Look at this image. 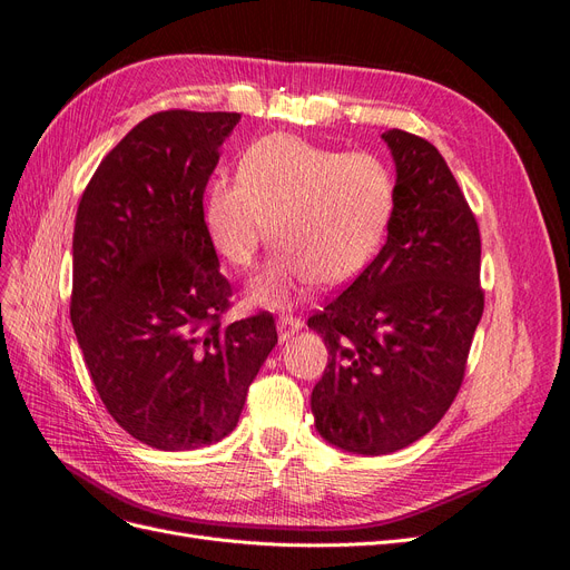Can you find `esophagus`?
Returning <instances> with one entry per match:
<instances>
[{
    "label": "esophagus",
    "instance_id": "esophagus-1",
    "mask_svg": "<svg viewBox=\"0 0 570 570\" xmlns=\"http://www.w3.org/2000/svg\"><path fill=\"white\" fill-rule=\"evenodd\" d=\"M303 326V320L293 317V315H282L277 320V328H279V341H288L293 334L298 332V328Z\"/></svg>",
    "mask_w": 570,
    "mask_h": 570
}]
</instances>
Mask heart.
Here are the masks:
<instances>
[{"mask_svg": "<svg viewBox=\"0 0 570 570\" xmlns=\"http://www.w3.org/2000/svg\"><path fill=\"white\" fill-rule=\"evenodd\" d=\"M395 213V177L379 156L343 154L288 132L246 146L236 179L217 177L204 200L215 250L248 269L274 242L269 269L253 282V303L284 307L312 282L341 286L370 267Z\"/></svg>", "mask_w": 570, "mask_h": 570, "instance_id": "b5f03b06", "label": "heart"}]
</instances>
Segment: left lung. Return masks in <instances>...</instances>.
I'll return each instance as SVG.
<instances>
[{
    "label": "left lung",
    "mask_w": 570,
    "mask_h": 570,
    "mask_svg": "<svg viewBox=\"0 0 570 570\" xmlns=\"http://www.w3.org/2000/svg\"><path fill=\"white\" fill-rule=\"evenodd\" d=\"M383 139L397 168L389 242L307 320L332 355L315 426L357 454L407 448L445 416L485 305L479 223L445 158L397 127Z\"/></svg>",
    "instance_id": "left-lung-1"
}]
</instances>
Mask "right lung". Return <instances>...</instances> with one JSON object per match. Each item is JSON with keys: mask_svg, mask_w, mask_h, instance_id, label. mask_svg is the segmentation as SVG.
Segmentation results:
<instances>
[{"mask_svg": "<svg viewBox=\"0 0 570 570\" xmlns=\"http://www.w3.org/2000/svg\"><path fill=\"white\" fill-rule=\"evenodd\" d=\"M238 114L173 108L127 132L91 175L72 234L70 322L106 412L165 452L223 440L277 343L272 312L223 324L232 284L204 194Z\"/></svg>", "mask_w": 570, "mask_h": 570, "instance_id": "right-lung-1", "label": "right lung"}]
</instances>
